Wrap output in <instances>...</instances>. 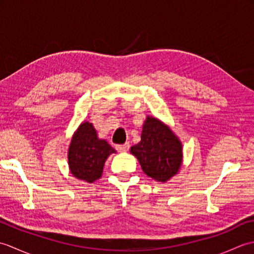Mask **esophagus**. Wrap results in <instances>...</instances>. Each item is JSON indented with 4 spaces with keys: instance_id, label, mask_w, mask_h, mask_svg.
<instances>
[{
    "instance_id": "34e87169",
    "label": "esophagus",
    "mask_w": 254,
    "mask_h": 254,
    "mask_svg": "<svg viewBox=\"0 0 254 254\" xmlns=\"http://www.w3.org/2000/svg\"><path fill=\"white\" fill-rule=\"evenodd\" d=\"M128 148H130V144L128 143H126V144H117L116 145V149L118 150V152H127V150H128Z\"/></svg>"
}]
</instances>
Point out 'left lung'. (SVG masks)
<instances>
[{
	"label": "left lung",
	"instance_id": "left-lung-1",
	"mask_svg": "<svg viewBox=\"0 0 254 254\" xmlns=\"http://www.w3.org/2000/svg\"><path fill=\"white\" fill-rule=\"evenodd\" d=\"M143 171L156 181L166 182L179 170L182 145L170 128L152 117L143 126L141 142L131 147Z\"/></svg>",
	"mask_w": 254,
	"mask_h": 254
}]
</instances>
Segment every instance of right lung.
<instances>
[{
	"mask_svg": "<svg viewBox=\"0 0 254 254\" xmlns=\"http://www.w3.org/2000/svg\"><path fill=\"white\" fill-rule=\"evenodd\" d=\"M116 153L105 139L97 137L93 124L84 122L75 132L68 149V165L72 175L86 182L99 179L108 156Z\"/></svg>",
	"mask_w": 254,
	"mask_h": 254,
	"instance_id": "obj_1",
	"label": "right lung"
}]
</instances>
